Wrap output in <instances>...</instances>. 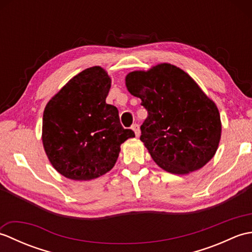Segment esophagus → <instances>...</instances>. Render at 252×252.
<instances>
[{
    "label": "esophagus",
    "mask_w": 252,
    "mask_h": 252,
    "mask_svg": "<svg viewBox=\"0 0 252 252\" xmlns=\"http://www.w3.org/2000/svg\"><path fill=\"white\" fill-rule=\"evenodd\" d=\"M132 130L134 131V133H135V136H136V137L140 136V133H141V131H140V126H138L137 123H134V125L132 126Z\"/></svg>",
    "instance_id": "1"
}]
</instances>
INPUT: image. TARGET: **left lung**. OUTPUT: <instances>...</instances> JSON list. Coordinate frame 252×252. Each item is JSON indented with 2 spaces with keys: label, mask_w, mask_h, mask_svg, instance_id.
Masks as SVG:
<instances>
[{
  "label": "left lung",
  "mask_w": 252,
  "mask_h": 252,
  "mask_svg": "<svg viewBox=\"0 0 252 252\" xmlns=\"http://www.w3.org/2000/svg\"><path fill=\"white\" fill-rule=\"evenodd\" d=\"M126 84L148 112L140 138L160 168L187 174L210 161L221 138L220 114L189 74L160 63L130 72Z\"/></svg>",
  "instance_id": "obj_1"
}]
</instances>
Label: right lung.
Returning a JSON list of instances; mask_svg holds the SVG:
<instances>
[{
    "label": "right lung",
    "instance_id": "add662e5",
    "mask_svg": "<svg viewBox=\"0 0 252 252\" xmlns=\"http://www.w3.org/2000/svg\"><path fill=\"white\" fill-rule=\"evenodd\" d=\"M111 80L100 67L73 77L43 114L42 141L51 163L68 179L88 181L108 172L120 145L134 137L120 123L117 107L106 103Z\"/></svg>",
    "mask_w": 252,
    "mask_h": 252
}]
</instances>
